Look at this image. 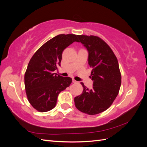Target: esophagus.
Returning <instances> with one entry per match:
<instances>
[{
    "instance_id": "obj_1",
    "label": "esophagus",
    "mask_w": 147,
    "mask_h": 147,
    "mask_svg": "<svg viewBox=\"0 0 147 147\" xmlns=\"http://www.w3.org/2000/svg\"><path fill=\"white\" fill-rule=\"evenodd\" d=\"M72 82H73L74 83H78V82L76 81V80H75L74 79H72Z\"/></svg>"
}]
</instances>
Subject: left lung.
<instances>
[{"mask_svg":"<svg viewBox=\"0 0 147 147\" xmlns=\"http://www.w3.org/2000/svg\"><path fill=\"white\" fill-rule=\"evenodd\" d=\"M88 53V64L92 68L93 87L88 89L82 83L83 91L75 97V105L82 112L96 115L106 110L118 94L121 76L117 57L112 49L98 37L78 35Z\"/></svg>","mask_w":147,"mask_h":147,"instance_id":"obj_1","label":"left lung"}]
</instances>
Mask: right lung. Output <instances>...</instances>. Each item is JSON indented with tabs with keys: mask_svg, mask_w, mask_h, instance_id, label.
Returning <instances> with one entry per match:
<instances>
[{
	"mask_svg": "<svg viewBox=\"0 0 147 147\" xmlns=\"http://www.w3.org/2000/svg\"><path fill=\"white\" fill-rule=\"evenodd\" d=\"M77 36L57 35L43 45L30 59L24 75L25 89L30 104L39 112L54 108L59 93L72 83L71 78L57 75L54 71L61 65L64 49L77 42Z\"/></svg>",
	"mask_w": 147,
	"mask_h": 147,
	"instance_id": "obj_1",
	"label": "right lung"
}]
</instances>
